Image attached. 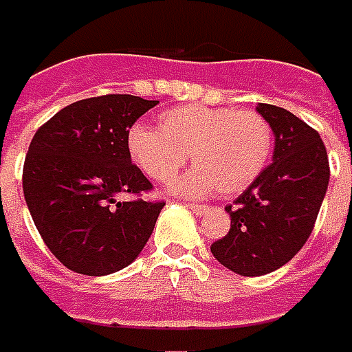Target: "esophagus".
Listing matches in <instances>:
<instances>
[{"mask_svg":"<svg viewBox=\"0 0 352 352\" xmlns=\"http://www.w3.org/2000/svg\"><path fill=\"white\" fill-rule=\"evenodd\" d=\"M188 208H190V210H192L195 214H204V212L208 210L206 204H188Z\"/></svg>","mask_w":352,"mask_h":352,"instance_id":"1","label":"esophagus"}]
</instances>
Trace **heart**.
Masks as SVG:
<instances>
[{
  "mask_svg": "<svg viewBox=\"0 0 352 352\" xmlns=\"http://www.w3.org/2000/svg\"><path fill=\"white\" fill-rule=\"evenodd\" d=\"M272 126L256 111L204 104L175 107L160 117V129L136 123L126 133V152L146 175L167 183L188 160L196 167L173 185L183 196L219 190L231 196L252 185L266 167Z\"/></svg>",
  "mask_w": 352,
  "mask_h": 352,
  "instance_id": "obj_1",
  "label": "heart"
}]
</instances>
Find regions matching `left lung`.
I'll return each mask as SVG.
<instances>
[{
	"label": "left lung",
	"instance_id": "left-lung-1",
	"mask_svg": "<svg viewBox=\"0 0 352 352\" xmlns=\"http://www.w3.org/2000/svg\"><path fill=\"white\" fill-rule=\"evenodd\" d=\"M256 111L276 136L272 164L226 206L229 233L210 248L221 266L246 277L276 272L305 246L329 183L326 146L312 126L272 104Z\"/></svg>",
	"mask_w": 352,
	"mask_h": 352
}]
</instances>
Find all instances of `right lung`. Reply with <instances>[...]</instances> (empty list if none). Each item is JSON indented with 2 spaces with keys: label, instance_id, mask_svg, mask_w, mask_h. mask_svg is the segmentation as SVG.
Segmentation results:
<instances>
[{
  "label": "right lung",
  "instance_id": "add662e5",
  "mask_svg": "<svg viewBox=\"0 0 352 352\" xmlns=\"http://www.w3.org/2000/svg\"><path fill=\"white\" fill-rule=\"evenodd\" d=\"M156 100L107 94L57 111L36 131L23 167L26 206L52 254L82 276L133 264L166 202H146L152 183L131 162L126 133ZM123 194L133 201H119Z\"/></svg>",
  "mask_w": 352,
  "mask_h": 352
}]
</instances>
